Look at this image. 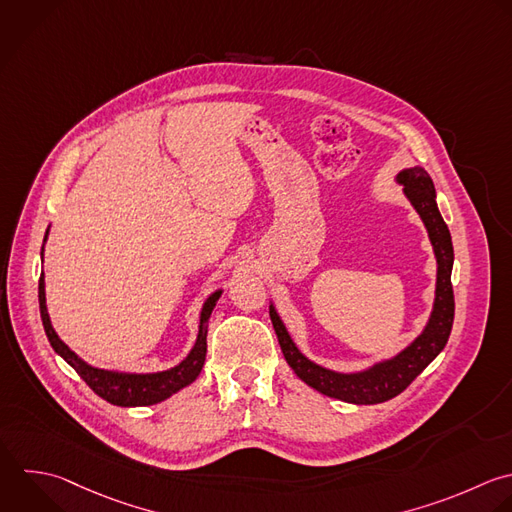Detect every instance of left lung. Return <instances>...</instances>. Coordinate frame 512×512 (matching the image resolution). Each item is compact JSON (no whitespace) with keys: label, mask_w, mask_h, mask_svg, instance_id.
<instances>
[{"label":"left lung","mask_w":512,"mask_h":512,"mask_svg":"<svg viewBox=\"0 0 512 512\" xmlns=\"http://www.w3.org/2000/svg\"><path fill=\"white\" fill-rule=\"evenodd\" d=\"M402 186V194L420 216L432 252L436 258V286L430 316L420 334L390 358L372 362L366 368L342 372L326 368L310 360L292 340L274 302H270V318L282 348V354L300 380L324 396L350 404H378L400 394L446 346L454 320V294L450 284L454 250L448 226L436 206V190L430 176L420 166L404 168L394 176Z\"/></svg>","instance_id":"8db88e82"}]
</instances>
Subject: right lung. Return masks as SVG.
Segmentation results:
<instances>
[{
  "instance_id": "1",
  "label": "right lung",
  "mask_w": 512,
  "mask_h": 512,
  "mask_svg": "<svg viewBox=\"0 0 512 512\" xmlns=\"http://www.w3.org/2000/svg\"><path fill=\"white\" fill-rule=\"evenodd\" d=\"M48 234H50V226L46 230L44 236V244L48 242ZM42 260H44V246H42ZM224 288H216L202 304L200 310V322H198V336L196 342L192 346V350L188 352V356L178 362L172 368L166 370H158V372H128V370H114V368H98L88 364L84 358H80L54 330L50 314H48V304H46V280H44V272L40 276V314H42V322H44V330L46 336L52 344V348L56 350V354H60L82 378L84 382L104 400L116 404V406H150V404H158L166 398H170L172 394L180 392L182 388L190 386L198 374L202 372L204 360H206V336H208V320L212 316V310L216 306V302L220 300Z\"/></svg>"
}]
</instances>
